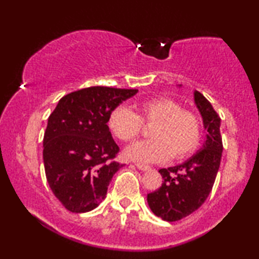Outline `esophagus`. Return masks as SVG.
<instances>
[{"label":"esophagus","mask_w":259,"mask_h":259,"mask_svg":"<svg viewBox=\"0 0 259 259\" xmlns=\"http://www.w3.org/2000/svg\"><path fill=\"white\" fill-rule=\"evenodd\" d=\"M136 166H137V168H139V169H141V171H147V169H150L151 167L148 165H145V164H140V162H137L136 164Z\"/></svg>","instance_id":"1"}]
</instances>
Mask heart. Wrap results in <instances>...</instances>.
<instances>
[{"label":"heart","instance_id":"heart-1","mask_svg":"<svg viewBox=\"0 0 259 259\" xmlns=\"http://www.w3.org/2000/svg\"><path fill=\"white\" fill-rule=\"evenodd\" d=\"M134 107L137 113L119 106L108 116L109 131L125 143L143 133V123L152 126L150 136L153 139L131 145L125 151L126 158L144 162H161L169 157L179 160L189 157L199 145V118L177 101L160 97L138 102Z\"/></svg>","mask_w":259,"mask_h":259}]
</instances>
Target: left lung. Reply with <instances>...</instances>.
<instances>
[{
    "label": "left lung",
    "mask_w": 259,
    "mask_h": 259,
    "mask_svg": "<svg viewBox=\"0 0 259 259\" xmlns=\"http://www.w3.org/2000/svg\"><path fill=\"white\" fill-rule=\"evenodd\" d=\"M194 104L207 131L203 147L183 164L159 169L162 177L161 186L147 194L152 212L166 222L180 221L204 204L221 165V118L210 101L198 91H194Z\"/></svg>",
    "instance_id": "8db88e82"
}]
</instances>
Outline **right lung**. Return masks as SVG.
I'll use <instances>...</instances> for the list:
<instances>
[{
  "label": "right lung",
  "mask_w": 259,
  "mask_h": 259,
  "mask_svg": "<svg viewBox=\"0 0 259 259\" xmlns=\"http://www.w3.org/2000/svg\"><path fill=\"white\" fill-rule=\"evenodd\" d=\"M138 90L88 87L60 99L44 137L46 178L54 196L70 212L94 210L106 198L122 164L114 161L119 146L108 116Z\"/></svg>",
  "instance_id": "1"
}]
</instances>
